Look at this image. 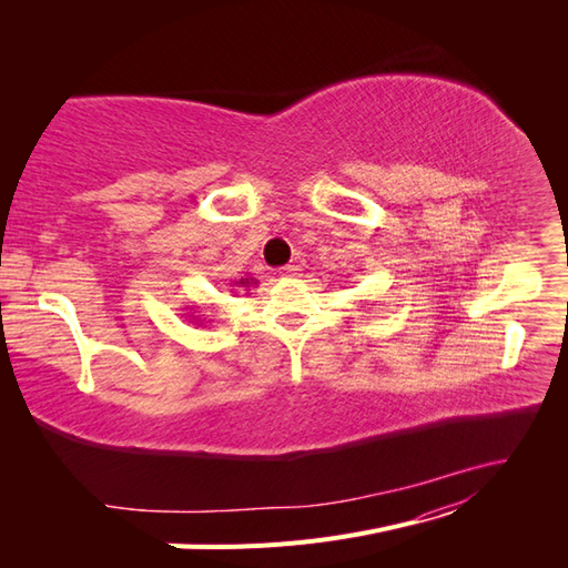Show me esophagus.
<instances>
[{
  "instance_id": "1",
  "label": "esophagus",
  "mask_w": 568,
  "mask_h": 568,
  "mask_svg": "<svg viewBox=\"0 0 568 568\" xmlns=\"http://www.w3.org/2000/svg\"><path fill=\"white\" fill-rule=\"evenodd\" d=\"M298 272H301V267L298 265H286V267H282L280 270V277H298Z\"/></svg>"
}]
</instances>
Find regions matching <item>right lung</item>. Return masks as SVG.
I'll return each instance as SVG.
<instances>
[{"label":"right lung","mask_w":568,"mask_h":568,"mask_svg":"<svg viewBox=\"0 0 568 568\" xmlns=\"http://www.w3.org/2000/svg\"><path fill=\"white\" fill-rule=\"evenodd\" d=\"M230 286H232L230 291H251V286H257V280H253L251 274H248V277L236 280V282H232ZM189 311H192V307H189ZM196 313H201V311H196ZM184 317H186V322H192V324H196V326H209V324L213 322L211 315H184Z\"/></svg>","instance_id":"add662e5"}]
</instances>
